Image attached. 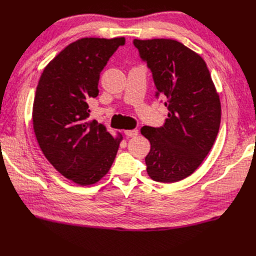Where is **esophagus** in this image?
I'll use <instances>...</instances> for the list:
<instances>
[{
	"mask_svg": "<svg viewBox=\"0 0 256 256\" xmlns=\"http://www.w3.org/2000/svg\"><path fill=\"white\" fill-rule=\"evenodd\" d=\"M138 134H139V132H138L137 129H132V130H126V132H124V134H126L128 138L136 137V136H138Z\"/></svg>",
	"mask_w": 256,
	"mask_h": 256,
	"instance_id": "obj_1",
	"label": "esophagus"
}]
</instances>
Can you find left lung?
<instances>
[{"label": "left lung", "instance_id": "left-lung-1", "mask_svg": "<svg viewBox=\"0 0 256 256\" xmlns=\"http://www.w3.org/2000/svg\"><path fill=\"white\" fill-rule=\"evenodd\" d=\"M152 71L156 98L168 118L160 128L144 126L150 141L146 172L153 180L174 183L194 173L212 149L220 127L221 104L205 60L173 39H134Z\"/></svg>", "mask_w": 256, "mask_h": 256}]
</instances>
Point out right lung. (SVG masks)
Here are the masks:
<instances>
[{
  "label": "right lung",
  "instance_id": "obj_1",
  "mask_svg": "<svg viewBox=\"0 0 256 256\" xmlns=\"http://www.w3.org/2000/svg\"><path fill=\"white\" fill-rule=\"evenodd\" d=\"M124 42V37L78 39L49 62L37 85L32 126L38 144L56 171L81 186L108 173L122 140L88 117L100 72Z\"/></svg>",
  "mask_w": 256,
  "mask_h": 256
}]
</instances>
